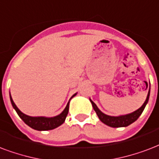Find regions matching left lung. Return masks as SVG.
Segmentation results:
<instances>
[{"instance_id":"8db88e82","label":"left lung","mask_w":159,"mask_h":159,"mask_svg":"<svg viewBox=\"0 0 159 159\" xmlns=\"http://www.w3.org/2000/svg\"><path fill=\"white\" fill-rule=\"evenodd\" d=\"M149 95H150V89H149L148 94V96H147V99L145 102L143 103V105L142 107L138 109L137 111H135L132 113H130V114H127V115L124 116H107L106 114H104L103 112H101L99 108L96 107L94 102H93L91 100H89L91 104H92V107L95 110V111L96 112L98 117L99 119L105 123L106 125L109 126H111V127H123V126H129L130 124H132L134 122L135 120H138V118L141 116V114L143 113V110L146 107V105L148 102L149 99Z\"/></svg>"}]
</instances>
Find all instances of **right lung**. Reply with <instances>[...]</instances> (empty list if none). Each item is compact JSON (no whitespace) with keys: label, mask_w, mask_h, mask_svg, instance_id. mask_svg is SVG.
Listing matches in <instances>:
<instances>
[{"label":"right lung","mask_w":159,"mask_h":159,"mask_svg":"<svg viewBox=\"0 0 159 159\" xmlns=\"http://www.w3.org/2000/svg\"><path fill=\"white\" fill-rule=\"evenodd\" d=\"M76 94L73 95V98ZM70 98V99H71ZM10 99L11 105L14 109L16 110V113L18 114L21 120L24 121L25 123L27 124V126H29L30 127H32L33 129L38 130V131H48V130H52L58 127L60 125L64 123L65 118H66L67 115H68V112H69V107H70V101L67 104L65 109L63 111L61 114H59L58 116H56L54 117H44V116H29L25 115L24 113L20 111V110L16 107V106L14 103L12 98L10 94Z\"/></svg>","instance_id":"1"}]
</instances>
